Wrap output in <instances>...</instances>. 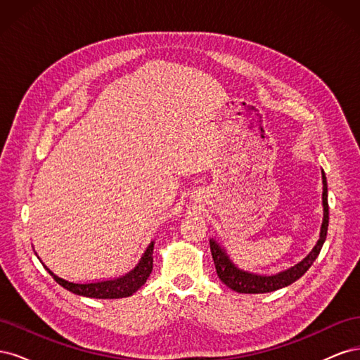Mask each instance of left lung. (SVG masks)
Masks as SVG:
<instances>
[{
	"instance_id": "1",
	"label": "left lung",
	"mask_w": 360,
	"mask_h": 360,
	"mask_svg": "<svg viewBox=\"0 0 360 360\" xmlns=\"http://www.w3.org/2000/svg\"><path fill=\"white\" fill-rule=\"evenodd\" d=\"M323 174V224H321V231L320 238L315 248L311 250V254L300 261L299 264L292 266L288 270L279 271L276 275H259L254 274V271L243 270L238 266H236L231 258L228 257L226 250L217 243L214 238H210V250L214 261L216 274L219 279L224 282L226 287L237 292H245V294H261V292H270L276 291L279 288H284L292 282H296L299 278H302L307 274L308 269L314 264L315 258L319 257L320 250L323 248V243L326 240V236H328V226H329V202H328V181H326V176Z\"/></svg>"
}]
</instances>
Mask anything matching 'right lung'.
I'll return each mask as SVG.
<instances>
[{
	"label": "right lung",
	"mask_w": 360,
	"mask_h": 360,
	"mask_svg": "<svg viewBox=\"0 0 360 360\" xmlns=\"http://www.w3.org/2000/svg\"><path fill=\"white\" fill-rule=\"evenodd\" d=\"M153 246L155 242H151L147 250L144 252L143 258L138 263V266L129 271L127 275L106 279V281H93V282H75L57 276L53 271L45 266V269L49 271V275L56 279L61 287L66 290L79 294V296L94 297V299H120V297H129L132 294L146 284L148 279L151 270H153Z\"/></svg>",
	"instance_id": "right-lung-1"
}]
</instances>
